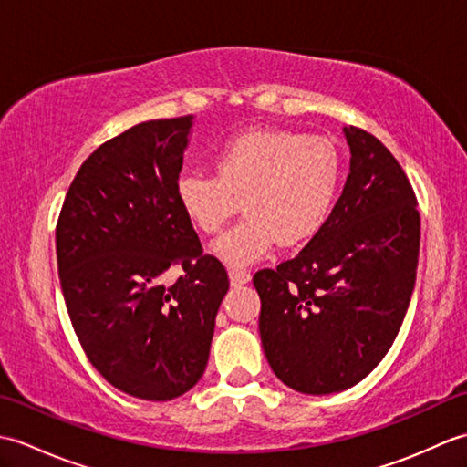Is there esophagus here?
I'll return each mask as SVG.
<instances>
[{
    "mask_svg": "<svg viewBox=\"0 0 467 467\" xmlns=\"http://www.w3.org/2000/svg\"><path fill=\"white\" fill-rule=\"evenodd\" d=\"M228 279H231L234 286L246 285L251 281V273L246 269H241V266H233V269H228Z\"/></svg>",
    "mask_w": 467,
    "mask_h": 467,
    "instance_id": "34e87169",
    "label": "esophagus"
}]
</instances>
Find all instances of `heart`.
Returning <instances> with one entry per match:
<instances>
[{"label": "heart", "mask_w": 467, "mask_h": 467, "mask_svg": "<svg viewBox=\"0 0 467 467\" xmlns=\"http://www.w3.org/2000/svg\"><path fill=\"white\" fill-rule=\"evenodd\" d=\"M216 176H182L178 202L198 231L214 234L243 208L246 216L211 246L216 259L244 266L276 243L296 244L323 226L339 192L343 162L321 136L256 128L224 142Z\"/></svg>", "instance_id": "1"}]
</instances>
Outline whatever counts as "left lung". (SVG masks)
Listing matches in <instances>:
<instances>
[{
  "instance_id": "1",
  "label": "left lung",
  "mask_w": 467,
  "mask_h": 467,
  "mask_svg": "<svg viewBox=\"0 0 467 467\" xmlns=\"http://www.w3.org/2000/svg\"><path fill=\"white\" fill-rule=\"evenodd\" d=\"M349 174L305 249L253 276L271 369L291 389L329 395L369 375L408 313L420 259V213L393 154L345 126Z\"/></svg>"
}]
</instances>
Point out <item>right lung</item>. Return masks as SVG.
Segmentation results:
<instances>
[{"mask_svg": "<svg viewBox=\"0 0 467 467\" xmlns=\"http://www.w3.org/2000/svg\"><path fill=\"white\" fill-rule=\"evenodd\" d=\"M194 116L150 120L104 142L69 184L56 226L69 321L104 379L168 401L201 379L228 291L176 196ZM183 273L174 284L165 273Z\"/></svg>", "mask_w": 467, "mask_h": 467, "instance_id": "obj_1", "label": "right lung"}]
</instances>
